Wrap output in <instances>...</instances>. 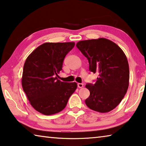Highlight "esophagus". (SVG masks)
Returning <instances> with one entry per match:
<instances>
[{
    "label": "esophagus",
    "instance_id": "esophagus-1",
    "mask_svg": "<svg viewBox=\"0 0 146 146\" xmlns=\"http://www.w3.org/2000/svg\"><path fill=\"white\" fill-rule=\"evenodd\" d=\"M77 86H78V88H82L84 87V84L82 83H78Z\"/></svg>",
    "mask_w": 146,
    "mask_h": 146
}]
</instances>
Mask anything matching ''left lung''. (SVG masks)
Returning <instances> with one entry per match:
<instances>
[{"instance_id": "left-lung-1", "label": "left lung", "mask_w": 146, "mask_h": 146, "mask_svg": "<svg viewBox=\"0 0 146 146\" xmlns=\"http://www.w3.org/2000/svg\"><path fill=\"white\" fill-rule=\"evenodd\" d=\"M76 46L88 58L90 70L98 75L94 84L86 85L90 92L86 104L99 113L111 111L122 101L129 86L126 56L117 44L104 38L81 40Z\"/></svg>"}]
</instances>
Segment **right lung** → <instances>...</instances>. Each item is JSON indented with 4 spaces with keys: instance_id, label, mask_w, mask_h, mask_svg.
Masks as SVG:
<instances>
[{
    "instance_id": "obj_1",
    "label": "right lung",
    "mask_w": 146,
    "mask_h": 146,
    "mask_svg": "<svg viewBox=\"0 0 146 146\" xmlns=\"http://www.w3.org/2000/svg\"><path fill=\"white\" fill-rule=\"evenodd\" d=\"M74 46L75 42H46L26 58L22 86L32 107L42 114L62 111L77 88L76 82H61L56 77L66 55Z\"/></svg>"
}]
</instances>
